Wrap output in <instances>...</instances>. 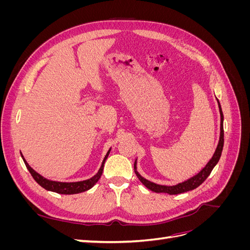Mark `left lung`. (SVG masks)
Here are the masks:
<instances>
[{
  "label": "left lung",
  "instance_id": "8db88e82",
  "mask_svg": "<svg viewBox=\"0 0 250 250\" xmlns=\"http://www.w3.org/2000/svg\"><path fill=\"white\" fill-rule=\"evenodd\" d=\"M218 103H219V101H218ZM219 109H220V115H221L220 140H219V144H218L217 149L214 153V156L211 157V160L208 162V164L197 174V175H195L194 177L185 181V183H181V184H178V185L173 186V187H166V186H160V185H155L153 183H151V181L143 178L140 174L135 171V174H137V176L140 179L141 183L147 188H149L150 191L155 192V193H168L170 195H176V194H181V193H185L188 191H192V190H194V188L199 187L203 183V181L208 177L211 170L214 169V167L217 165L219 160H220V156L222 153L223 144H224V130H223V113H222L220 103H219ZM134 169H137V167H135V163H134Z\"/></svg>",
  "mask_w": 250,
  "mask_h": 250
}]
</instances>
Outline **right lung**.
Instances as JSON below:
<instances>
[{
    "label": "right lung",
    "mask_w": 250,
    "mask_h": 250,
    "mask_svg": "<svg viewBox=\"0 0 250 250\" xmlns=\"http://www.w3.org/2000/svg\"><path fill=\"white\" fill-rule=\"evenodd\" d=\"M109 151L107 152V154L105 155L104 160L102 162V165H101V168L99 169V171H98L96 175L92 178L87 179V180L78 181V183H58V181H52V180H48L46 178H43L42 176L40 175L39 173H36L31 167H30V166L27 164V162L25 161L24 156H22L21 154V155L22 157V161H24L28 171L30 172V174H31L32 177L34 178L36 183L39 184L41 187H42L43 188H46V190H48V191H52V192H55V193H58V194L71 195V194H78V193H81V192L87 191V190H89V188H92L95 186V184L100 179V177L102 175L104 163H105V161H106V158L109 154Z\"/></svg>",
    "instance_id": "obj_1"
}]
</instances>
